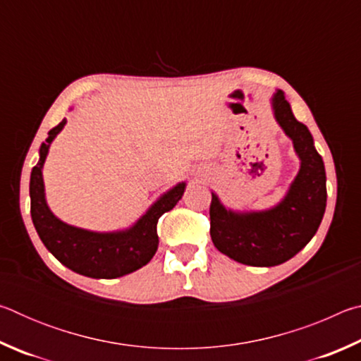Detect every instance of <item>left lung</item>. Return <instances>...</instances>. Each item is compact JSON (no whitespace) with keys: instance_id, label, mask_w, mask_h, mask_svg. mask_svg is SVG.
<instances>
[{"instance_id":"left-lung-1","label":"left lung","mask_w":361,"mask_h":361,"mask_svg":"<svg viewBox=\"0 0 361 361\" xmlns=\"http://www.w3.org/2000/svg\"><path fill=\"white\" fill-rule=\"evenodd\" d=\"M274 118L301 161L296 178L280 202L262 212L226 209L215 192L210 235L219 252L247 266L271 267L291 259L315 235L326 209V173L307 127L299 122L282 90L272 97Z\"/></svg>"}]
</instances>
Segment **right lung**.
<instances>
[{
    "label": "right lung",
    "mask_w": 361,
    "mask_h": 361,
    "mask_svg": "<svg viewBox=\"0 0 361 361\" xmlns=\"http://www.w3.org/2000/svg\"><path fill=\"white\" fill-rule=\"evenodd\" d=\"M66 124L63 119L49 130V137L39 148V161L30 176V199L35 229L46 248L71 271L92 279H116L148 264L154 256L159 237L157 221L164 213L172 210L185 192L186 183L164 192L138 221L124 231L94 232L76 228L59 219L46 202L42 167L49 146Z\"/></svg>",
    "instance_id": "right-lung-1"
}]
</instances>
